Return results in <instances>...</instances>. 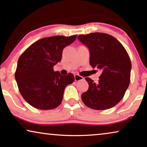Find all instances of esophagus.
Instances as JSON below:
<instances>
[{
    "label": "esophagus",
    "mask_w": 147,
    "mask_h": 147,
    "mask_svg": "<svg viewBox=\"0 0 147 147\" xmlns=\"http://www.w3.org/2000/svg\"><path fill=\"white\" fill-rule=\"evenodd\" d=\"M83 79V77H81L79 75H75V80L76 81H81V80Z\"/></svg>",
    "instance_id": "34e87169"
}]
</instances>
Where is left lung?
Here are the masks:
<instances>
[{
	"instance_id": "obj_1",
	"label": "left lung",
	"mask_w": 147,
	"mask_h": 147,
	"mask_svg": "<svg viewBox=\"0 0 147 147\" xmlns=\"http://www.w3.org/2000/svg\"><path fill=\"white\" fill-rule=\"evenodd\" d=\"M78 39L88 47L90 64L102 70L98 82L85 78L89 89L81 95L90 109L107 110L123 98L130 82L131 64L127 51L117 39L105 33L80 34Z\"/></svg>"
}]
</instances>
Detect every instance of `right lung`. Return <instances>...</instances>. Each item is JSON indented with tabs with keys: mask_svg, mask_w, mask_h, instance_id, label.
<instances>
[{
	"mask_svg": "<svg viewBox=\"0 0 147 147\" xmlns=\"http://www.w3.org/2000/svg\"><path fill=\"white\" fill-rule=\"evenodd\" d=\"M77 35L45 37L34 42L18 61L15 78L24 99L40 110H50L60 105L66 85L75 81L72 73L62 75L53 66L62 59L64 47Z\"/></svg>",
	"mask_w": 147,
	"mask_h": 147,
	"instance_id": "1",
	"label": "right lung"
}]
</instances>
